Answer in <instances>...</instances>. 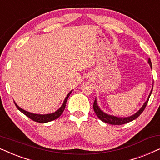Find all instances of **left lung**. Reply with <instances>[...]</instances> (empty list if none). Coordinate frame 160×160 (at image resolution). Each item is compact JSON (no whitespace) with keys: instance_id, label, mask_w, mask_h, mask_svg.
I'll return each mask as SVG.
<instances>
[{"instance_id":"1","label":"left lung","mask_w":160,"mask_h":160,"mask_svg":"<svg viewBox=\"0 0 160 160\" xmlns=\"http://www.w3.org/2000/svg\"><path fill=\"white\" fill-rule=\"evenodd\" d=\"M148 63H149L151 68L152 69V61H151L150 58L148 59ZM153 84H154V82H153ZM152 90H153V88H152V91H151L149 95H148V99H147L146 102H145V103L143 104V105H142V107L140 108V109L138 110L137 112H135V113L132 115V116H130L129 117H125V118H121V117H116V116H111V115H108L107 113H105V112L102 111V110L100 109V108L99 107V106H98L97 99H95L94 102H93V110H94L95 113L98 116V118H99L101 121H103V122H105L107 123H110V124H112V125L124 124V123H129L132 121L135 120V119L137 118L139 116L142 112H143V110H145V108H146V105H147V103H148V99H149L150 96H151V94H152Z\"/></svg>"}]
</instances>
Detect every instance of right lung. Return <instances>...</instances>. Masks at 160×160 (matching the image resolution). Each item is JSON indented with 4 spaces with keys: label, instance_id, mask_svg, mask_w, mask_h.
<instances>
[{
    "label": "right lung",
    "instance_id": "right-lung-1",
    "mask_svg": "<svg viewBox=\"0 0 160 160\" xmlns=\"http://www.w3.org/2000/svg\"><path fill=\"white\" fill-rule=\"evenodd\" d=\"M72 91V90L70 91V92L67 94V97H66L64 101H63V105L61 106V108H59L58 110H57L55 112H52V113L44 114V115L32 113V112L25 111V110H23L21 108L19 107V106L15 103V102H14V104H15L17 108H18V109L20 110V112H22L23 114H25V116H28L31 119H32L33 121H37V122H39V123H47V122H49V121H53V120H55V119L58 118V117L60 116L61 114H62V112H63V110H64V109H65L66 104H67V101L68 98H69V95L71 94Z\"/></svg>",
    "mask_w": 160,
    "mask_h": 160
}]
</instances>
